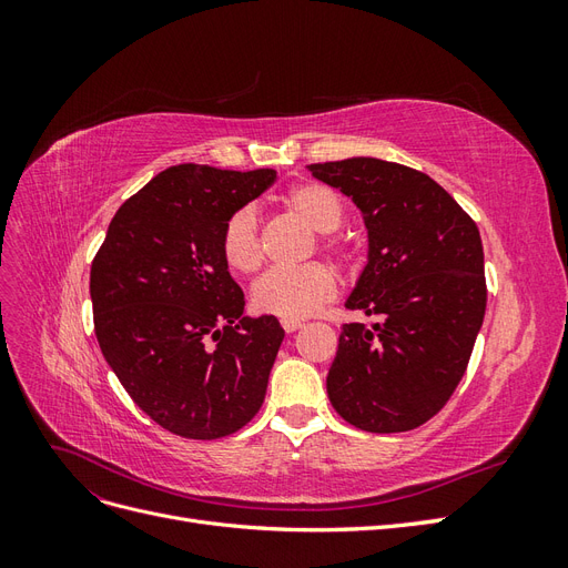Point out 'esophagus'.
<instances>
[{
    "label": "esophagus",
    "instance_id": "esophagus-1",
    "mask_svg": "<svg viewBox=\"0 0 568 568\" xmlns=\"http://www.w3.org/2000/svg\"><path fill=\"white\" fill-rule=\"evenodd\" d=\"M282 326H284L286 334H294L296 329H301L303 322L301 320H282Z\"/></svg>",
    "mask_w": 568,
    "mask_h": 568
}]
</instances>
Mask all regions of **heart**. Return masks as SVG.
<instances>
[{
	"label": "heart",
	"mask_w": 568,
	"mask_h": 568,
	"mask_svg": "<svg viewBox=\"0 0 568 568\" xmlns=\"http://www.w3.org/2000/svg\"><path fill=\"white\" fill-rule=\"evenodd\" d=\"M284 205L303 220L307 227L326 234L334 232L343 220V205L329 186L320 182H301L284 194ZM338 261H346L348 248L341 239L324 236L320 244ZM222 255L236 272H255L261 267V232L257 213L251 205L239 209L222 232ZM336 296V277L322 263H307L294 270H270L253 284L251 303L257 313L282 320H303L315 315L324 303Z\"/></svg>",
	"instance_id": "b5f03b06"
}]
</instances>
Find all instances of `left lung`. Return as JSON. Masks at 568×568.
<instances>
[{
  "label": "left lung",
  "mask_w": 568,
  "mask_h": 568,
  "mask_svg": "<svg viewBox=\"0 0 568 568\" xmlns=\"http://www.w3.org/2000/svg\"><path fill=\"white\" fill-rule=\"evenodd\" d=\"M307 168L363 215L367 265L346 307L376 317L343 324L326 393L363 432H409L448 403L484 324L478 227L438 182L407 165L353 156Z\"/></svg>",
  "instance_id": "8db88e82"
}]
</instances>
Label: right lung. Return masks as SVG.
Masks as SVG:
<instances>
[{
  "mask_svg": "<svg viewBox=\"0 0 568 568\" xmlns=\"http://www.w3.org/2000/svg\"><path fill=\"white\" fill-rule=\"evenodd\" d=\"M274 180L270 168H168L120 205L94 257L101 353L170 434L230 436L265 400L284 329L272 315L242 317L244 291L222 255V232Z\"/></svg>",
  "mask_w": 568,
  "mask_h": 568,
  "instance_id": "obj_1",
  "label": "right lung"
}]
</instances>
